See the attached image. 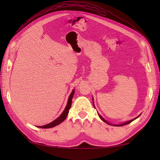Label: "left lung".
<instances>
[{"label":"left lung","mask_w":160,"mask_h":160,"mask_svg":"<svg viewBox=\"0 0 160 160\" xmlns=\"http://www.w3.org/2000/svg\"><path fill=\"white\" fill-rule=\"evenodd\" d=\"M93 106H94V104H93ZM98 115H99V117L100 118V119L102 121H104V122H106V123H107V124H109L108 123V122H107V121H106L104 120V119L101 116V115L98 113ZM140 115H139V116H140ZM139 116H138L137 118H134V119H132V120H129V121H128V122H124V123H123V124H113V126H115V127H121V126H124V125H127V124H129V123H131V122H132V121H133L134 120H135V119H137Z\"/></svg>","instance_id":"obj_1"}]
</instances>
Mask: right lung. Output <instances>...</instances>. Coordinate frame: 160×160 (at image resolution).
<instances>
[{
  "label": "right lung",
  "instance_id": "obj_1",
  "mask_svg": "<svg viewBox=\"0 0 160 160\" xmlns=\"http://www.w3.org/2000/svg\"><path fill=\"white\" fill-rule=\"evenodd\" d=\"M74 93H75V90L73 89L72 91V92H71V94H70V96L69 97V99H68V102H67V106H66L65 108H64V110L63 111L62 114H61L60 116L56 119V120H55L54 121H53L52 122H51V123H49V124H47L46 125L41 126V127L38 126V127L42 128H52V127H56V126L60 124V123H62V122L64 120H65L68 113H69V109H70L71 106V103H72V98L73 97Z\"/></svg>",
  "mask_w": 160,
  "mask_h": 160
}]
</instances>
